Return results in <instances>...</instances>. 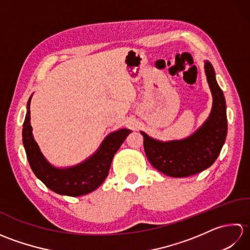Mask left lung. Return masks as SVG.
<instances>
[{
	"label": "left lung",
	"instance_id": "obj_1",
	"mask_svg": "<svg viewBox=\"0 0 250 250\" xmlns=\"http://www.w3.org/2000/svg\"><path fill=\"white\" fill-rule=\"evenodd\" d=\"M207 83L213 95V106L204 124L193 134L183 140L162 142L144 137L147 159L158 171L171 177H187L209 167L218 158L228 132L225 95L216 81L214 67L204 61Z\"/></svg>",
	"mask_w": 250,
	"mask_h": 250
}]
</instances>
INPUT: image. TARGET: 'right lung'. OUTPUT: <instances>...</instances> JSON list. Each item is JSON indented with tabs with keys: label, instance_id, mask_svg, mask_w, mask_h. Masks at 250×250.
Masks as SVG:
<instances>
[{
	"label": "right lung",
	"instance_id": "add662e5",
	"mask_svg": "<svg viewBox=\"0 0 250 250\" xmlns=\"http://www.w3.org/2000/svg\"><path fill=\"white\" fill-rule=\"evenodd\" d=\"M26 104V114L22 129V142L32 171L36 177L54 192L68 196H81L92 192L107 177L109 167L117 150L131 133L129 129L111 132L105 137L98 150L77 166L57 167L44 157L32 133L30 122V104Z\"/></svg>",
	"mask_w": 250,
	"mask_h": 250
}]
</instances>
